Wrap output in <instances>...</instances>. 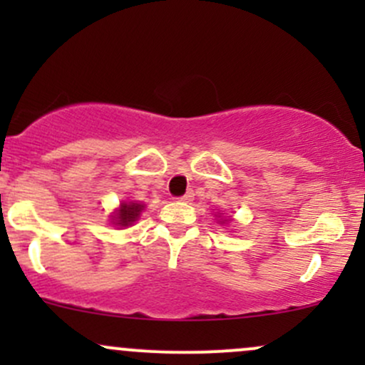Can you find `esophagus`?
Returning <instances> with one entry per match:
<instances>
[{
	"mask_svg": "<svg viewBox=\"0 0 365 365\" xmlns=\"http://www.w3.org/2000/svg\"><path fill=\"white\" fill-rule=\"evenodd\" d=\"M192 197H194V194H192V192H187L185 195H182V197H180V200H183V202H190V200H192Z\"/></svg>",
	"mask_w": 365,
	"mask_h": 365,
	"instance_id": "esophagus-1",
	"label": "esophagus"
}]
</instances>
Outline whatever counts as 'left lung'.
I'll list each match as a JSON object with an SVG mask.
<instances>
[{"label": "left lung", "instance_id": "8db88e82", "mask_svg": "<svg viewBox=\"0 0 365 365\" xmlns=\"http://www.w3.org/2000/svg\"><path fill=\"white\" fill-rule=\"evenodd\" d=\"M220 223H225V221H220Z\"/></svg>", "mask_w": 365, "mask_h": 365}]
</instances>
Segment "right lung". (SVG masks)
<instances>
[{
	"instance_id": "1",
	"label": "right lung",
	"mask_w": 365,
	"mask_h": 365,
	"mask_svg": "<svg viewBox=\"0 0 365 365\" xmlns=\"http://www.w3.org/2000/svg\"><path fill=\"white\" fill-rule=\"evenodd\" d=\"M144 204L137 202V200L121 202V206L111 216V223L116 226H132L140 217V212L144 211Z\"/></svg>"
}]
</instances>
